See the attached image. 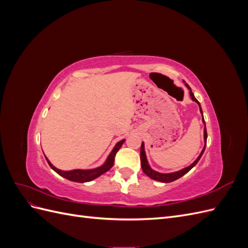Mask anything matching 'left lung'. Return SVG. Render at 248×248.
I'll return each mask as SVG.
<instances>
[{
    "mask_svg": "<svg viewBox=\"0 0 248 248\" xmlns=\"http://www.w3.org/2000/svg\"><path fill=\"white\" fill-rule=\"evenodd\" d=\"M185 86L189 89V94H190L191 99H192L194 102H197V103L199 104L200 111H201V114L202 115V110L200 102L197 100L196 97H194V95H193V93L191 92V89L189 88V86L187 85V84H185ZM202 123H204V125H205V128H204V140H205V146H204V148H202V152H201V154L199 155L198 158H197L196 160H194V161L190 164L189 167L184 168V169L180 170H178V171L168 172V174H163V172H159V171L154 170L153 169H151V167L149 166V162H148V160H147V156H146V152H145V144H144V142H141V146H140V163H141L142 171H144L145 174H146L148 177L151 178V179L156 180V181H159V182H163V183H170V182L175 181V180H177V179H179V178H181L182 176H184V175L186 174V172H188L194 166H196V164L198 163V161L201 159V157H202V153H204L205 148H206V142H207V130H206V123H205L204 117H202Z\"/></svg>",
    "mask_w": 248,
    "mask_h": 248,
    "instance_id": "1",
    "label": "left lung"
}]
</instances>
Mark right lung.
<instances>
[{
    "label": "right lung",
    "mask_w": 248,
    "mask_h": 248,
    "mask_svg": "<svg viewBox=\"0 0 248 248\" xmlns=\"http://www.w3.org/2000/svg\"><path fill=\"white\" fill-rule=\"evenodd\" d=\"M125 141V140H122L118 141L116 146L114 147V149L111 150V152L109 153V155L108 156V158L104 162L102 166L95 168V169H91V170H59L56 167H54L51 164V162L46 158V159L47 161V163L49 164V167L54 170L57 174H59L60 176H62L64 178H66L67 180H70V181L73 182H78V183H85V182H90L92 180L98 178L99 176H101L104 172L108 171V170H110L114 166V161H115V156L117 154V152L119 151V149L122 147L123 142Z\"/></svg>",
    "instance_id": "obj_1"
}]
</instances>
